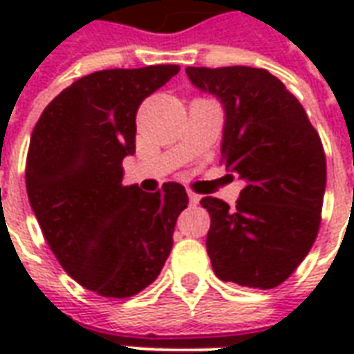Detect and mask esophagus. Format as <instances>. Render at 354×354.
Wrapping results in <instances>:
<instances>
[{
  "instance_id": "esophagus-1",
  "label": "esophagus",
  "mask_w": 354,
  "mask_h": 354,
  "mask_svg": "<svg viewBox=\"0 0 354 354\" xmlns=\"http://www.w3.org/2000/svg\"><path fill=\"white\" fill-rule=\"evenodd\" d=\"M187 197H189V203H192V205H199L201 195H197V193L193 192H187Z\"/></svg>"
}]
</instances>
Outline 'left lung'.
<instances>
[{"mask_svg":"<svg viewBox=\"0 0 354 354\" xmlns=\"http://www.w3.org/2000/svg\"><path fill=\"white\" fill-rule=\"evenodd\" d=\"M223 108L222 162L245 187L237 207L205 197L207 252L218 279L269 290L296 271L317 239L326 157L304 106L274 75L250 66L185 68Z\"/></svg>","mask_w":354,"mask_h":354,"instance_id":"1","label":"left lung"}]
</instances>
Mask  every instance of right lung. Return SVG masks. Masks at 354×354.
I'll return each mask as SVG.
<instances>
[{
	"label": "right lung",
	"mask_w": 354,
	"mask_h": 354,
	"mask_svg": "<svg viewBox=\"0 0 354 354\" xmlns=\"http://www.w3.org/2000/svg\"><path fill=\"white\" fill-rule=\"evenodd\" d=\"M180 72L159 64L102 70L43 109L30 140L26 192L66 273L104 297H131L159 277L187 193L176 182L146 193L123 185L136 151V111Z\"/></svg>",
	"instance_id": "add662e5"
}]
</instances>
